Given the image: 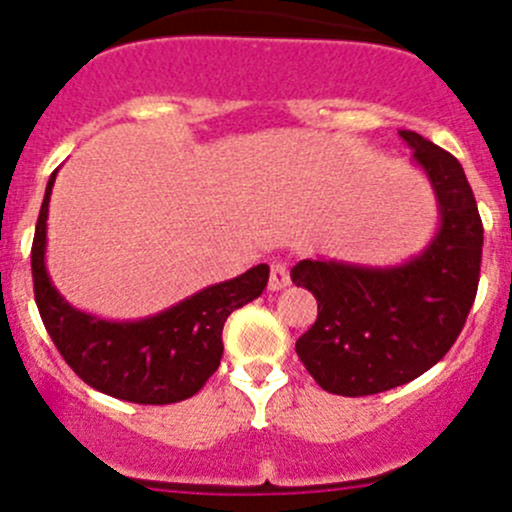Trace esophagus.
<instances>
[{
  "label": "esophagus",
  "instance_id": "esophagus-1",
  "mask_svg": "<svg viewBox=\"0 0 512 512\" xmlns=\"http://www.w3.org/2000/svg\"><path fill=\"white\" fill-rule=\"evenodd\" d=\"M289 285V270H287V262L275 260L270 267V289L272 292H280Z\"/></svg>",
  "mask_w": 512,
  "mask_h": 512
}]
</instances>
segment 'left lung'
I'll return each instance as SVG.
<instances>
[{
  "instance_id": "obj_1",
  "label": "left lung",
  "mask_w": 512,
  "mask_h": 512,
  "mask_svg": "<svg viewBox=\"0 0 512 512\" xmlns=\"http://www.w3.org/2000/svg\"><path fill=\"white\" fill-rule=\"evenodd\" d=\"M438 205L428 245L401 265L299 260L289 277L317 297L299 359L329 394L369 396L409 384L446 356L473 307L483 223L461 163L414 131H399Z\"/></svg>"
}]
</instances>
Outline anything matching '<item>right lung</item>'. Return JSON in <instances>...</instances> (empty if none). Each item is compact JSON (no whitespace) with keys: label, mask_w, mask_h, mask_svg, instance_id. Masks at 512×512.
Returning <instances> with one entry per match:
<instances>
[{"label":"right lung","mask_w":512,"mask_h":512,"mask_svg":"<svg viewBox=\"0 0 512 512\" xmlns=\"http://www.w3.org/2000/svg\"><path fill=\"white\" fill-rule=\"evenodd\" d=\"M56 173L46 183L32 245L34 297L51 342L86 384L113 399L156 406L190 399L218 371L227 317L265 292L270 267L262 262L133 322L81 312L61 297L46 270V220Z\"/></svg>","instance_id":"obj_1"}]
</instances>
